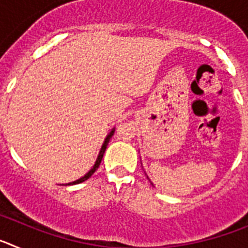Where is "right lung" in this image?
Wrapping results in <instances>:
<instances>
[{"instance_id":"add662e5","label":"right lung","mask_w":248,"mask_h":248,"mask_svg":"<svg viewBox=\"0 0 248 248\" xmlns=\"http://www.w3.org/2000/svg\"><path fill=\"white\" fill-rule=\"evenodd\" d=\"M114 129H111V131L110 133H109L108 135H107V138H105V140H104V143H103V145H102V149H100V151H99V155H98V157H97V161H95V164H94V166L93 168L91 169V170H89L88 172H87V174L84 175V176L83 177H80V179H78V180H76V181H73V183H69V184H65V185H76V184H80V183H83V181H85V180H88L89 177L92 176V175L94 174V172H95V170H97L98 168H99V165H100V163H102V159H103V155H104V153H105V149H107V146H108V143H109V140H110V138L113 137V134H114Z\"/></svg>"}]
</instances>
